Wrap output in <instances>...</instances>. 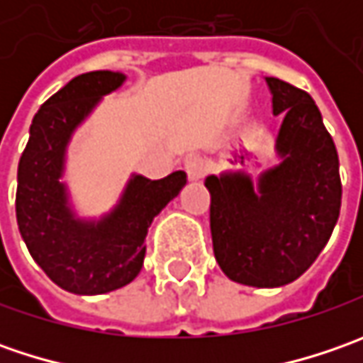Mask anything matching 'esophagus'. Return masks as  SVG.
<instances>
[{
  "label": "esophagus",
  "mask_w": 363,
  "mask_h": 363,
  "mask_svg": "<svg viewBox=\"0 0 363 363\" xmlns=\"http://www.w3.org/2000/svg\"><path fill=\"white\" fill-rule=\"evenodd\" d=\"M186 174H188L189 182H198L206 175V163L200 155H191L186 160Z\"/></svg>",
  "instance_id": "1"
}]
</instances>
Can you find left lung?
<instances>
[{
  "mask_svg": "<svg viewBox=\"0 0 363 363\" xmlns=\"http://www.w3.org/2000/svg\"><path fill=\"white\" fill-rule=\"evenodd\" d=\"M281 115L279 163L258 175H208L210 230L222 272L240 285L272 289L299 279L325 248L342 208L340 160L315 101L267 77Z\"/></svg>",
  "mask_w": 363,
  "mask_h": 363,
  "instance_id": "left-lung-1",
  "label": "left lung"
}]
</instances>
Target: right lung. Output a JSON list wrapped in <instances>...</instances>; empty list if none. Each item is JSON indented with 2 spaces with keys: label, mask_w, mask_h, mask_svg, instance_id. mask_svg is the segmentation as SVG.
<instances>
[{
  "label": "right lung",
  "mask_w": 363,
  "mask_h": 363,
  "mask_svg": "<svg viewBox=\"0 0 363 363\" xmlns=\"http://www.w3.org/2000/svg\"><path fill=\"white\" fill-rule=\"evenodd\" d=\"M125 80L123 72L94 70L52 94L35 113L18 165L16 216L21 238L40 269L77 295H103L129 285L143 267L153 218L188 184L186 172L163 179L133 174L111 212L77 216L62 182L66 149L101 99Z\"/></svg>",
  "instance_id": "obj_1"
}]
</instances>
